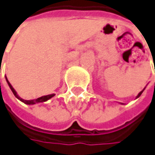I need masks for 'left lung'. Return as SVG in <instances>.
<instances>
[{
	"label": "left lung",
	"instance_id": "left-lung-1",
	"mask_svg": "<svg viewBox=\"0 0 155 155\" xmlns=\"http://www.w3.org/2000/svg\"><path fill=\"white\" fill-rule=\"evenodd\" d=\"M145 88H146V87H144V88H143V91H140L139 93H138V95L137 96V97H136V98H137V97H139L140 96H141V94H142V93H143V91L144 90H145Z\"/></svg>",
	"mask_w": 155,
	"mask_h": 155
}]
</instances>
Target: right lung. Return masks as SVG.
Here are the masks:
<instances>
[{
    "label": "right lung",
    "instance_id": "1",
    "mask_svg": "<svg viewBox=\"0 0 155 155\" xmlns=\"http://www.w3.org/2000/svg\"><path fill=\"white\" fill-rule=\"evenodd\" d=\"M6 80H7V84H8V86L10 87V89L12 90V93L14 94L16 97L18 98V100H20L21 102H23V103H25V104H28V105H33V104H39V103H43V102H46L47 100H49L50 98H51L52 97H54L55 94L53 93V94H50V95H47V96H42L41 97H38L36 99H33V100H25L23 99V98H21L18 95V93H17V91L14 90V88L12 87L11 84H10V82L8 81V80H7V78L6 77Z\"/></svg>",
    "mask_w": 155,
    "mask_h": 155
}]
</instances>
